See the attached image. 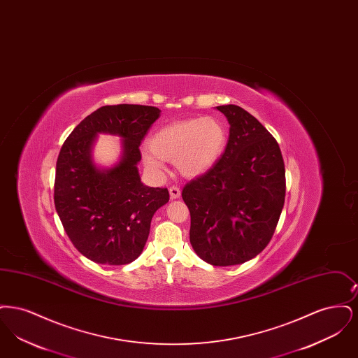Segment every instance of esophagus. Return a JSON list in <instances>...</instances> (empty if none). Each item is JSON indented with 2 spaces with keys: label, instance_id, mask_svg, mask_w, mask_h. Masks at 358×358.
I'll return each mask as SVG.
<instances>
[{
  "label": "esophagus",
  "instance_id": "34e87169",
  "mask_svg": "<svg viewBox=\"0 0 358 358\" xmlns=\"http://www.w3.org/2000/svg\"><path fill=\"white\" fill-rule=\"evenodd\" d=\"M169 193H171V199H178L181 196V190L178 187H169Z\"/></svg>",
  "mask_w": 358,
  "mask_h": 358
}]
</instances>
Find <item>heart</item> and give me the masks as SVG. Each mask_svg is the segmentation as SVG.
<instances>
[{"instance_id": "heart-1", "label": "heart", "mask_w": 358, "mask_h": 358, "mask_svg": "<svg viewBox=\"0 0 358 358\" xmlns=\"http://www.w3.org/2000/svg\"><path fill=\"white\" fill-rule=\"evenodd\" d=\"M228 141L222 120L197 117L177 120L158 129L143 149L142 159L153 173L164 169V161L174 162L185 177H199L210 171L220 159Z\"/></svg>"}]
</instances>
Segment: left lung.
I'll return each instance as SVG.
<instances>
[{
  "mask_svg": "<svg viewBox=\"0 0 358 358\" xmlns=\"http://www.w3.org/2000/svg\"><path fill=\"white\" fill-rule=\"evenodd\" d=\"M229 138L217 164L182 189L194 252L212 266H235L259 255L273 238L286 196L279 145L244 108L227 104Z\"/></svg>",
  "mask_w": 358,
  "mask_h": 358,
  "instance_id": "left-lung-1",
  "label": "left lung"
}]
</instances>
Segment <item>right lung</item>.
Masks as SVG:
<instances>
[{"label": "right lung", "instance_id": "right-lung-1", "mask_svg": "<svg viewBox=\"0 0 358 358\" xmlns=\"http://www.w3.org/2000/svg\"><path fill=\"white\" fill-rule=\"evenodd\" d=\"M161 110L142 104L103 106L85 117L62 146L56 162L55 208L75 248L110 266L141 255L155 210L169 201L166 187L141 182L139 145ZM98 132L123 137L120 164L107 171L92 162Z\"/></svg>", "mask_w": 358, "mask_h": 358}]
</instances>
